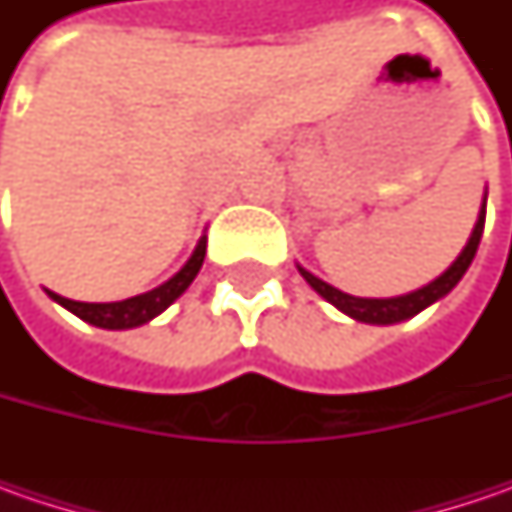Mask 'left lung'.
<instances>
[{
  "mask_svg": "<svg viewBox=\"0 0 512 512\" xmlns=\"http://www.w3.org/2000/svg\"><path fill=\"white\" fill-rule=\"evenodd\" d=\"M484 207H487V196H484V205L482 210H479L476 227H473V233H470L464 250L459 253V259L447 267L436 282L419 287V290H413V293H407V296H396V299H359V296H347L342 290L330 287L327 282H322L319 276L307 273L302 267H299V270H302V276L307 279V285L313 287L319 296H325L330 305H336L342 313H347V316H353V319H359V322H367V325H396V322H404V319L422 313L424 307L439 302L442 296H447L453 287L459 285V279L467 273V267H470L476 250H479V242H482Z\"/></svg>",
  "mask_w": 512,
  "mask_h": 512,
  "instance_id": "left-lung-1",
  "label": "left lung"
}]
</instances>
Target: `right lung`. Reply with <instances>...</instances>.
<instances>
[{
	"label": "right lung",
	"mask_w": 512,
	"mask_h": 512,
	"mask_svg": "<svg viewBox=\"0 0 512 512\" xmlns=\"http://www.w3.org/2000/svg\"><path fill=\"white\" fill-rule=\"evenodd\" d=\"M205 250H207V239L202 236L199 245L193 250V256L187 259V265L168 279L165 285L153 287L148 293L142 296H130L125 302H73V299H65L59 293H50L53 302H59L62 307H68L70 313H76L79 319H85L88 325L105 327V330H128V327H139L156 319L162 310H168L182 293H185L190 282L196 279L199 267L205 262Z\"/></svg>",
	"instance_id": "1"
}]
</instances>
